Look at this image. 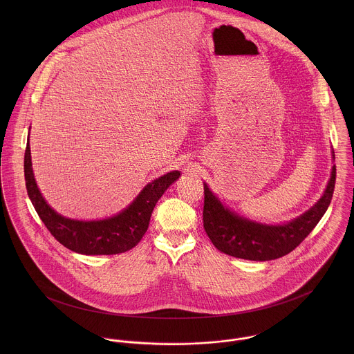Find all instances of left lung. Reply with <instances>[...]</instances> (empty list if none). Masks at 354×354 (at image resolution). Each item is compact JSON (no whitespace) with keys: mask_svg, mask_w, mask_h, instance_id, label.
Returning a JSON list of instances; mask_svg holds the SVG:
<instances>
[{"mask_svg":"<svg viewBox=\"0 0 354 354\" xmlns=\"http://www.w3.org/2000/svg\"><path fill=\"white\" fill-rule=\"evenodd\" d=\"M335 176L334 165L323 196L300 216L282 225H266L240 216L223 205L204 183V230L214 247L226 254L254 261L282 257L303 243L327 211L335 188Z\"/></svg>","mask_w":354,"mask_h":354,"instance_id":"left-lung-1","label":"left lung"}]
</instances>
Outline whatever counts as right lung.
<instances>
[{"mask_svg": "<svg viewBox=\"0 0 354 354\" xmlns=\"http://www.w3.org/2000/svg\"><path fill=\"white\" fill-rule=\"evenodd\" d=\"M24 177L30 201L59 244L82 254H115L127 252L139 244L149 229L155 204L180 177V171H170L149 183L127 208L100 221H79L62 216L44 199L32 171L30 135L24 153Z\"/></svg>", "mask_w": 354, "mask_h": 354, "instance_id": "obj_1", "label": "right lung"}]
</instances>
